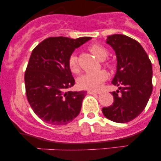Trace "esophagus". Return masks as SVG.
<instances>
[{
	"mask_svg": "<svg viewBox=\"0 0 161 161\" xmlns=\"http://www.w3.org/2000/svg\"><path fill=\"white\" fill-rule=\"evenodd\" d=\"M88 93L89 94V95H98V94H100V92H95V91H92V90H89V91H88Z\"/></svg>",
	"mask_w": 161,
	"mask_h": 161,
	"instance_id": "1",
	"label": "esophagus"
}]
</instances>
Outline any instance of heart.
<instances>
[{"label": "heart", "instance_id": "1", "mask_svg": "<svg viewBox=\"0 0 161 161\" xmlns=\"http://www.w3.org/2000/svg\"><path fill=\"white\" fill-rule=\"evenodd\" d=\"M90 51L93 53L95 56L101 61H104L108 57L109 52L108 49L104 46L98 45V44H94L89 47ZM68 66L70 71L73 73H77L79 72V64H78V57L76 54L73 53L68 59ZM107 66L111 67V64H108ZM108 73L104 70L97 72V73H86L82 75H81L78 79V85L81 88L83 89L92 90L96 91L98 90L104 82L108 79Z\"/></svg>", "mask_w": 161, "mask_h": 161}]
</instances>
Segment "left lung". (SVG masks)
Here are the masks:
<instances>
[{
    "label": "left lung",
    "instance_id": "1",
    "mask_svg": "<svg viewBox=\"0 0 161 161\" xmlns=\"http://www.w3.org/2000/svg\"><path fill=\"white\" fill-rule=\"evenodd\" d=\"M107 44L116 56V73L112 84L119 87L113 92L112 105L102 109L110 120L125 123L137 117L145 108L152 92V65L147 53L137 41L115 34Z\"/></svg>",
    "mask_w": 161,
    "mask_h": 161
}]
</instances>
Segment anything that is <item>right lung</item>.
<instances>
[{
	"label": "right lung",
	"mask_w": 161,
	"mask_h": 161,
	"mask_svg": "<svg viewBox=\"0 0 161 161\" xmlns=\"http://www.w3.org/2000/svg\"><path fill=\"white\" fill-rule=\"evenodd\" d=\"M90 39L51 37L32 51L25 73V93L33 111L45 123L66 125L80 113L86 92H66L75 84L68 59Z\"/></svg>",
	"instance_id": "right-lung-1"
}]
</instances>
